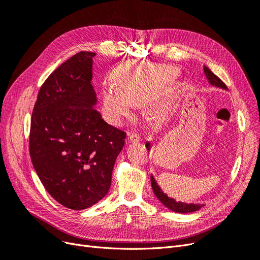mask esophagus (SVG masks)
<instances>
[{
  "label": "esophagus",
  "mask_w": 260,
  "mask_h": 260,
  "mask_svg": "<svg viewBox=\"0 0 260 260\" xmlns=\"http://www.w3.org/2000/svg\"><path fill=\"white\" fill-rule=\"evenodd\" d=\"M129 141L132 143H138V142H141L142 139H141V137L138 135H129Z\"/></svg>",
  "instance_id": "obj_1"
}]
</instances>
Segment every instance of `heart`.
<instances>
[{
    "label": "heart",
    "instance_id": "obj_1",
    "mask_svg": "<svg viewBox=\"0 0 260 260\" xmlns=\"http://www.w3.org/2000/svg\"><path fill=\"white\" fill-rule=\"evenodd\" d=\"M179 75L170 65L129 62L115 74L116 83H104L101 92L102 108L107 120L120 124L142 104L161 92Z\"/></svg>",
    "mask_w": 260,
    "mask_h": 260
}]
</instances>
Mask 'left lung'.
I'll return each mask as SVG.
<instances>
[{
  "label": "left lung",
  "instance_id": "1",
  "mask_svg": "<svg viewBox=\"0 0 260 260\" xmlns=\"http://www.w3.org/2000/svg\"><path fill=\"white\" fill-rule=\"evenodd\" d=\"M204 73H205L206 79L208 80V83L211 86H216V88L228 91L226 85L221 80H220L219 78L214 73H212L208 67L204 66ZM145 146L149 151V149H151L152 144H151V142H149V141H147ZM151 184H152L153 192H154L156 198L158 199V201L162 204L165 207H167L171 211L179 212V214H188V212L196 211V210L201 209L204 206V204H194V203L186 204V203H183V202H177L175 199L169 198V196L166 193H164V191L161 190L160 186L158 185V183H157V181L155 180L153 175H151Z\"/></svg>",
  "mask_w": 260,
  "mask_h": 260
}]
</instances>
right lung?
<instances>
[{
	"mask_svg": "<svg viewBox=\"0 0 260 260\" xmlns=\"http://www.w3.org/2000/svg\"><path fill=\"white\" fill-rule=\"evenodd\" d=\"M95 53L80 52L42 84L31 117V161L45 190L69 209L107 194L125 133L102 119L92 85Z\"/></svg>",
	"mask_w": 260,
	"mask_h": 260,
	"instance_id": "obj_1",
	"label": "right lung"
}]
</instances>
